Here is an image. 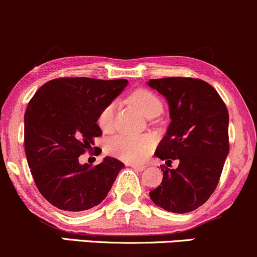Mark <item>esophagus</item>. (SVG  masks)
Listing matches in <instances>:
<instances>
[{"label": "esophagus", "instance_id": "1", "mask_svg": "<svg viewBox=\"0 0 257 257\" xmlns=\"http://www.w3.org/2000/svg\"><path fill=\"white\" fill-rule=\"evenodd\" d=\"M131 168H134V169L137 170V172H142V170L146 169V165L145 164H132Z\"/></svg>", "mask_w": 257, "mask_h": 257}]
</instances>
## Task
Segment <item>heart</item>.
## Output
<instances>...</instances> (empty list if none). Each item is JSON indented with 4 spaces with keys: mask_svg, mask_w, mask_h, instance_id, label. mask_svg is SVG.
Segmentation results:
<instances>
[{
    "mask_svg": "<svg viewBox=\"0 0 257 257\" xmlns=\"http://www.w3.org/2000/svg\"><path fill=\"white\" fill-rule=\"evenodd\" d=\"M130 103L150 117L153 114L162 111V101L153 92L148 89H137L128 96ZM115 103H109L101 109L98 116V125L104 131H110L114 127ZM154 147L153 137L147 135H116L107 140L105 150L109 154L128 163H139L145 161Z\"/></svg>",
    "mask_w": 257,
    "mask_h": 257,
    "instance_id": "1",
    "label": "heart"
}]
</instances>
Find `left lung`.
<instances>
[{"instance_id": "8db88e82", "label": "left lung", "mask_w": 257, "mask_h": 257, "mask_svg": "<svg viewBox=\"0 0 257 257\" xmlns=\"http://www.w3.org/2000/svg\"><path fill=\"white\" fill-rule=\"evenodd\" d=\"M147 84L169 105L170 123L156 156L180 162L176 169H163L162 183L150 197L173 213L195 211L213 194L227 159V106L217 90L201 79L169 77Z\"/></svg>"}]
</instances>
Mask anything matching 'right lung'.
Masks as SVG:
<instances>
[{
    "label": "right lung",
    "instance_id": "right-lung-1",
    "mask_svg": "<svg viewBox=\"0 0 257 257\" xmlns=\"http://www.w3.org/2000/svg\"><path fill=\"white\" fill-rule=\"evenodd\" d=\"M126 79L76 77L57 78L38 89L24 114V150L40 194L52 206L81 213L107 196L118 172V159L105 157L100 164H81L101 135L99 112L123 90Z\"/></svg>",
    "mask_w": 257,
    "mask_h": 257
}]
</instances>
